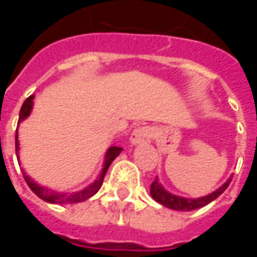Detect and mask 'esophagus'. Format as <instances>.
<instances>
[{
    "mask_svg": "<svg viewBox=\"0 0 257 257\" xmlns=\"http://www.w3.org/2000/svg\"><path fill=\"white\" fill-rule=\"evenodd\" d=\"M151 140V131L147 126H139L134 129V132L131 135V143L134 146L145 145Z\"/></svg>",
    "mask_w": 257,
    "mask_h": 257,
    "instance_id": "esophagus-1",
    "label": "esophagus"
}]
</instances>
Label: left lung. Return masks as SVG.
<instances>
[{
  "mask_svg": "<svg viewBox=\"0 0 257 257\" xmlns=\"http://www.w3.org/2000/svg\"><path fill=\"white\" fill-rule=\"evenodd\" d=\"M231 179L232 176H230L226 180V183H223L219 189L215 190L213 193L208 194V195L199 197V198H186V197H179V195H175V194L167 191V190L164 189V186L160 183L158 178H156V180L150 186V194L151 197L156 199L158 204L164 205V206H167L169 209L187 212V210H194L198 209V208H202V206L208 205L212 201H215L220 194L226 191L228 184L231 183Z\"/></svg>",
  "mask_w": 257,
  "mask_h": 257,
  "instance_id": "obj_1",
  "label": "left lung"
}]
</instances>
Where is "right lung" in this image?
Returning <instances> with one entry per match:
<instances>
[{
  "label": "right lung",
  "instance_id": "right-lung-1",
  "mask_svg": "<svg viewBox=\"0 0 257 257\" xmlns=\"http://www.w3.org/2000/svg\"><path fill=\"white\" fill-rule=\"evenodd\" d=\"M33 100H34V95L29 96L27 99L23 103V106L20 108V114H19V122L25 121L26 118L29 117L31 114V110H33ZM15 149H16V156L19 157V139H18V128H16V138H15ZM122 151L121 147H117V146H111L108 150L106 151V156H104V161H103V168H101L100 175L97 176L93 183H90L89 186H86L84 190L81 191H75V193H59L56 190H51L48 187H44L41 184H38L37 182H34L33 179L27 175V173L22 169L23 172V178H25L26 183L29 184V187L31 189V191L36 194L37 197H40L41 199H44L45 202H49V204H77V202H82L85 199L90 198L92 195H95L99 189L101 187L103 184V179H104V175H106L107 169L108 167L111 165V162L119 156V153ZM19 161V158H18ZM20 165V161H19Z\"/></svg>",
  "mask_w": 257,
  "mask_h": 257
}]
</instances>
